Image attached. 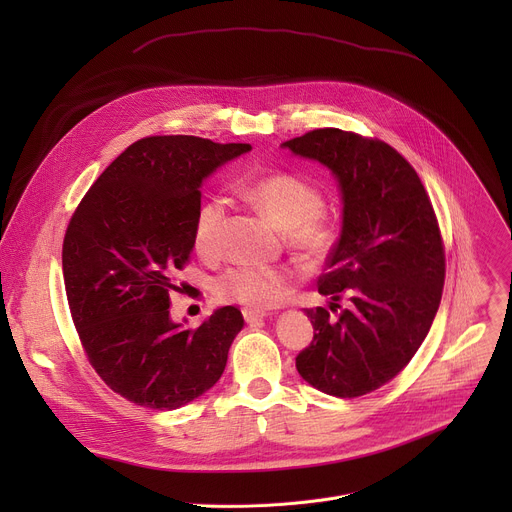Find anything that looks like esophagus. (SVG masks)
<instances>
[{"instance_id": "1", "label": "esophagus", "mask_w": 512, "mask_h": 512, "mask_svg": "<svg viewBox=\"0 0 512 512\" xmlns=\"http://www.w3.org/2000/svg\"><path fill=\"white\" fill-rule=\"evenodd\" d=\"M265 312H261V310H253V308H245L243 310V318H245V322L249 324V326H259V324H263V320H265Z\"/></svg>"}]
</instances>
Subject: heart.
I'll return each instance as SVG.
<instances>
[{
	"label": "heart",
	"instance_id": "obj_1",
	"mask_svg": "<svg viewBox=\"0 0 512 512\" xmlns=\"http://www.w3.org/2000/svg\"><path fill=\"white\" fill-rule=\"evenodd\" d=\"M243 194L275 225L285 229L289 245L300 255L320 257L330 249L334 225L324 212V196L314 184L294 174L279 172L247 184ZM225 218L227 200L223 196H210L198 206L194 218V245L200 253L216 251ZM289 285L291 273L287 269L235 265L214 277L212 291L221 302L267 308L287 294Z\"/></svg>",
	"mask_w": 512,
	"mask_h": 512
}]
</instances>
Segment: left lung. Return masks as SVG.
<instances>
[{
    "label": "left lung",
    "mask_w": 512,
    "mask_h": 512,
    "mask_svg": "<svg viewBox=\"0 0 512 512\" xmlns=\"http://www.w3.org/2000/svg\"><path fill=\"white\" fill-rule=\"evenodd\" d=\"M328 166L344 218L318 291L350 306L306 310L314 340L296 356L304 381L352 399L395 379L425 340L440 308L446 251L431 200L413 166L389 143L324 127L283 143Z\"/></svg>",
    "instance_id": "left-lung-1"
}]
</instances>
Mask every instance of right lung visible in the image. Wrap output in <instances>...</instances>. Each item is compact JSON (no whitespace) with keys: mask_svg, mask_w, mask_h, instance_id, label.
Segmentation results:
<instances>
[{"mask_svg":"<svg viewBox=\"0 0 512 512\" xmlns=\"http://www.w3.org/2000/svg\"><path fill=\"white\" fill-rule=\"evenodd\" d=\"M249 150L194 135L143 137L70 216L62 275L72 322L95 373L135 405L178 409L227 367L241 312L225 306L182 328L170 320V291L194 249L204 178Z\"/></svg>","mask_w":512,"mask_h":512,"instance_id":"obj_1","label":"right lung"}]
</instances>
